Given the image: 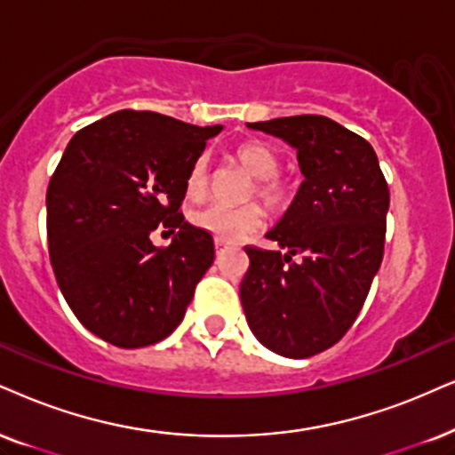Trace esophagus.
<instances>
[{"label":"esophagus","mask_w":455,"mask_h":455,"mask_svg":"<svg viewBox=\"0 0 455 455\" xmlns=\"http://www.w3.org/2000/svg\"><path fill=\"white\" fill-rule=\"evenodd\" d=\"M227 245H235V241H228V239H216V247H227Z\"/></svg>","instance_id":"esophagus-1"}]
</instances>
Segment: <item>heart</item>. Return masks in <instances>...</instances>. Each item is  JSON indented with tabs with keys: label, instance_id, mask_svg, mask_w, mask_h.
Here are the masks:
<instances>
[{
	"label": "heart",
	"instance_id": "b5f03b06",
	"mask_svg": "<svg viewBox=\"0 0 455 455\" xmlns=\"http://www.w3.org/2000/svg\"><path fill=\"white\" fill-rule=\"evenodd\" d=\"M233 157L247 174L254 176V187L250 195L267 205L268 210L277 212L285 208L291 199V182L279 174L281 157L273 147L262 140H243L233 148ZM187 197L193 201L204 199L210 191V168L208 159L199 155L193 161L185 178ZM193 224L201 231L214 235L218 239L235 241L241 235L256 231L262 224V210L258 204L243 205H224L210 204L191 216Z\"/></svg>",
	"mask_w": 455,
	"mask_h": 455
}]
</instances>
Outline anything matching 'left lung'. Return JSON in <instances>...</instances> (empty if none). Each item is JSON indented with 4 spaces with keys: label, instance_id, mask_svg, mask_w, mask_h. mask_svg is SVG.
Here are the masks:
<instances>
[{
    "label": "left lung",
    "instance_id": "obj_1",
    "mask_svg": "<svg viewBox=\"0 0 455 455\" xmlns=\"http://www.w3.org/2000/svg\"><path fill=\"white\" fill-rule=\"evenodd\" d=\"M247 125L290 142L304 180L267 233L287 254L245 245L241 304L264 347L307 359L340 342L363 308L384 256L387 178L370 142L323 115Z\"/></svg>",
    "mask_w": 455,
    "mask_h": 455
}]
</instances>
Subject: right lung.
I'll use <instances>...</instances> for the list:
<instances>
[{
  "label": "right lung",
  "mask_w": 455,
  "mask_h": 455,
  "mask_svg": "<svg viewBox=\"0 0 455 455\" xmlns=\"http://www.w3.org/2000/svg\"><path fill=\"white\" fill-rule=\"evenodd\" d=\"M222 125L153 111L111 113L71 138L50 178L48 251L85 330L119 348L168 338L214 262V239L185 220V178ZM157 226L175 233L155 248Z\"/></svg>",
  "instance_id": "obj_1"
}]
</instances>
